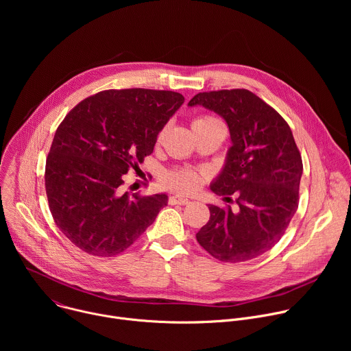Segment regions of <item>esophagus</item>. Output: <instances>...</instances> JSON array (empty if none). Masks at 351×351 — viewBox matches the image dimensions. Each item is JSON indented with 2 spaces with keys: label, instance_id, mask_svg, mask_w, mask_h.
<instances>
[{
  "label": "esophagus",
  "instance_id": "obj_1",
  "mask_svg": "<svg viewBox=\"0 0 351 351\" xmlns=\"http://www.w3.org/2000/svg\"><path fill=\"white\" fill-rule=\"evenodd\" d=\"M169 203L171 204H179V206H186L190 203V199L182 194H175L169 197Z\"/></svg>",
  "mask_w": 351,
  "mask_h": 351
}]
</instances>
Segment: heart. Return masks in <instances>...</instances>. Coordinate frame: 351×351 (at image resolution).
I'll return each mask as SVG.
<instances>
[{
    "label": "heart",
    "mask_w": 351,
    "mask_h": 351,
    "mask_svg": "<svg viewBox=\"0 0 351 351\" xmlns=\"http://www.w3.org/2000/svg\"><path fill=\"white\" fill-rule=\"evenodd\" d=\"M215 121H218V119H215L213 117H202V118H197L193 125H206V123H211ZM164 183L168 187L175 189V190L190 191V190H194L195 187H198V184L202 183V178H199V175L193 171L180 169V171H173V172L167 173L164 178Z\"/></svg>",
    "instance_id": "heart-1"
}]
</instances>
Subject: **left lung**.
<instances>
[{
	"instance_id": "1",
	"label": "left lung",
	"mask_w": 351,
	"mask_h": 351,
	"mask_svg": "<svg viewBox=\"0 0 351 351\" xmlns=\"http://www.w3.org/2000/svg\"><path fill=\"white\" fill-rule=\"evenodd\" d=\"M187 106L225 119L232 145L210 189L236 193L239 206L233 213L211 204L197 241L219 261L253 260L280 240L298 207L303 161L293 133L272 107L244 88L198 93Z\"/></svg>"
}]
</instances>
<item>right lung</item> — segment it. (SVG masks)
<instances>
[{"mask_svg":"<svg viewBox=\"0 0 351 351\" xmlns=\"http://www.w3.org/2000/svg\"><path fill=\"white\" fill-rule=\"evenodd\" d=\"M183 103L175 91L107 90L83 99L58 126L45 164L47 198L60 230L84 253L125 252L168 204L165 193L130 198L121 186Z\"/></svg>","mask_w":351,"mask_h":351,"instance_id":"obj_1","label":"right lung"}]
</instances>
